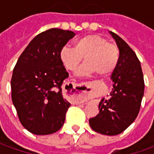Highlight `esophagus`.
<instances>
[{"mask_svg":"<svg viewBox=\"0 0 154 154\" xmlns=\"http://www.w3.org/2000/svg\"><path fill=\"white\" fill-rule=\"evenodd\" d=\"M76 87H91V84H82V85H73L74 88V92L73 93H71V95H69V99H70L72 101H73L75 103H82V102H84L86 99H87V96H86V93L84 91H79L76 89Z\"/></svg>","mask_w":154,"mask_h":154,"instance_id":"obj_1","label":"esophagus"}]
</instances>
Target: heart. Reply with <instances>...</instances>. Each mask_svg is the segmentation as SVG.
<instances>
[{"instance_id":"obj_1","label":"heart","mask_w":154,"mask_h":154,"mask_svg":"<svg viewBox=\"0 0 154 154\" xmlns=\"http://www.w3.org/2000/svg\"><path fill=\"white\" fill-rule=\"evenodd\" d=\"M85 63L77 71L83 76L93 72L107 76L113 72L119 60V49L97 35H86L77 39L74 48L65 46L60 51V58L67 70L75 72L83 59Z\"/></svg>"}]
</instances>
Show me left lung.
<instances>
[{
    "label": "left lung",
    "instance_id": "obj_1",
    "mask_svg": "<svg viewBox=\"0 0 154 154\" xmlns=\"http://www.w3.org/2000/svg\"><path fill=\"white\" fill-rule=\"evenodd\" d=\"M119 49V60L110 79L113 88L109 99H101L99 114L89 119L94 131L117 135L132 124L139 114L144 91V82L139 58L119 35L109 32Z\"/></svg>",
    "mask_w": 154,
    "mask_h": 154
}]
</instances>
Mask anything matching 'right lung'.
Wrapping results in <instances>:
<instances>
[{"label": "right lung", "instance_id": "right-lung-1", "mask_svg": "<svg viewBox=\"0 0 154 154\" xmlns=\"http://www.w3.org/2000/svg\"><path fill=\"white\" fill-rule=\"evenodd\" d=\"M75 33L50 29L35 36L19 57L13 70L12 102L19 119L37 135L57 132L71 104L64 99L62 85L68 77L60 51Z\"/></svg>", "mask_w": 154, "mask_h": 154}]
</instances>
